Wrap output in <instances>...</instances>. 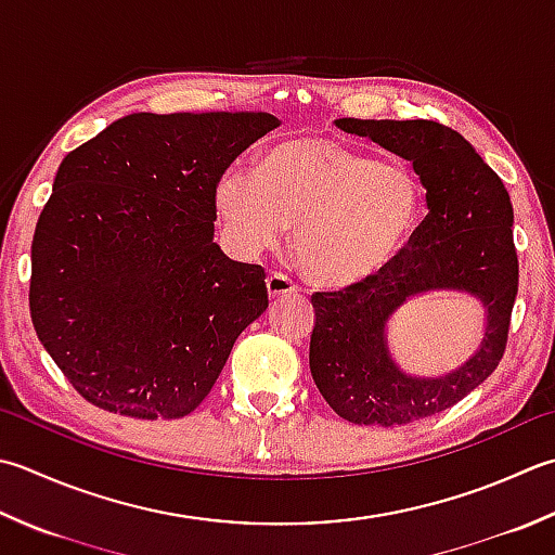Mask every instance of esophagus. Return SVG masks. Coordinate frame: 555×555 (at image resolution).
Returning a JSON list of instances; mask_svg holds the SVG:
<instances>
[{
  "label": "esophagus",
  "instance_id": "esophagus-1",
  "mask_svg": "<svg viewBox=\"0 0 555 555\" xmlns=\"http://www.w3.org/2000/svg\"><path fill=\"white\" fill-rule=\"evenodd\" d=\"M267 291H269V298H286V296H298V284L293 281L291 276L281 274V271H271L267 276Z\"/></svg>",
  "mask_w": 555,
  "mask_h": 555
}]
</instances>
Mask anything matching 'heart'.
Returning a JSON list of instances; mask_svg holds the SVG:
<instances>
[{"instance_id": "obj_1", "label": "heart", "mask_w": 555, "mask_h": 555, "mask_svg": "<svg viewBox=\"0 0 555 555\" xmlns=\"http://www.w3.org/2000/svg\"><path fill=\"white\" fill-rule=\"evenodd\" d=\"M214 204L241 253L271 249L293 225L300 269L318 284L351 286L379 274L409 245L423 216V188L404 163L302 134L269 146L257 172L223 170Z\"/></svg>"}]
</instances>
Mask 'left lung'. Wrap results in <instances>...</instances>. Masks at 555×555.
<instances>
[{
    "instance_id": "8db88e82",
    "label": "left lung",
    "mask_w": 555,
    "mask_h": 555,
    "mask_svg": "<svg viewBox=\"0 0 555 555\" xmlns=\"http://www.w3.org/2000/svg\"><path fill=\"white\" fill-rule=\"evenodd\" d=\"M336 127L414 163L428 214L379 274L312 293L310 373L324 401L349 423L406 426L454 406L501 363L519 284L513 204L495 170L448 125L341 117ZM426 289L472 292L487 308L480 351L442 378L401 374L386 349V320Z\"/></svg>"
}]
</instances>
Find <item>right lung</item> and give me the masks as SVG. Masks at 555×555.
I'll use <instances>...</instances> for the list:
<instances>
[{"label":"right lung","mask_w":555,"mask_h":555,"mask_svg":"<svg viewBox=\"0 0 555 555\" xmlns=\"http://www.w3.org/2000/svg\"><path fill=\"white\" fill-rule=\"evenodd\" d=\"M269 113H134L69 151L30 245V320L86 401L182 418L269 308L264 269L214 243L221 172Z\"/></svg>","instance_id":"add662e5"}]
</instances>
